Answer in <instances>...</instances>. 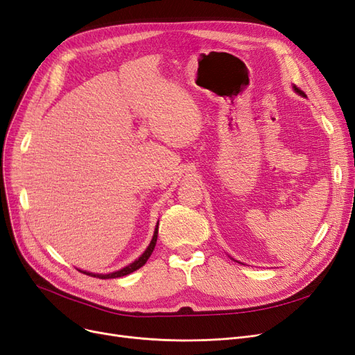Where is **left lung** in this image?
<instances>
[{
  "label": "left lung",
  "instance_id": "left-lung-1",
  "mask_svg": "<svg viewBox=\"0 0 355 355\" xmlns=\"http://www.w3.org/2000/svg\"><path fill=\"white\" fill-rule=\"evenodd\" d=\"M294 90L297 92V94H298V95H303V96H304V92H303V90H300V89H298L297 86H294Z\"/></svg>",
  "mask_w": 355,
  "mask_h": 355
}]
</instances>
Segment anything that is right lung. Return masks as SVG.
<instances>
[{
  "instance_id": "obj_1",
  "label": "right lung",
  "mask_w": 355,
  "mask_h": 355,
  "mask_svg": "<svg viewBox=\"0 0 355 355\" xmlns=\"http://www.w3.org/2000/svg\"><path fill=\"white\" fill-rule=\"evenodd\" d=\"M157 225H159V222H157V224H156V228H155V232H153L152 241H150V244L148 245L146 250H144V253H143L139 259H136V260L133 261V263H130L128 266H125V268H123V269H120V270H115V272H112V273H107V275L92 273V272H86V270H80V269H78V270L83 272L85 275H89V277H95V278H101V279L121 278V277H125V275H128V273H131V272L137 270L139 268H141L144 263H146L148 259L150 257V254H152V252H153V248H155V245H156V240H157Z\"/></svg>"
}]
</instances>
